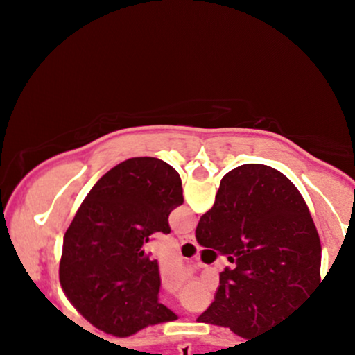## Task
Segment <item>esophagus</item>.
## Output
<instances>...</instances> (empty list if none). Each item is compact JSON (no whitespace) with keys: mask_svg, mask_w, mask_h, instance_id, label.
<instances>
[{"mask_svg":"<svg viewBox=\"0 0 355 355\" xmlns=\"http://www.w3.org/2000/svg\"><path fill=\"white\" fill-rule=\"evenodd\" d=\"M182 242H189V243H197V240H195V235L193 234H187V235H182L180 237Z\"/></svg>","mask_w":355,"mask_h":355,"instance_id":"esophagus-1","label":"esophagus"}]
</instances>
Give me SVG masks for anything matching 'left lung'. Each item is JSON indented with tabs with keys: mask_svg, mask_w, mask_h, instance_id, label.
I'll list each match as a JSON object with an SVG mask.
<instances>
[{
	"mask_svg": "<svg viewBox=\"0 0 355 355\" xmlns=\"http://www.w3.org/2000/svg\"><path fill=\"white\" fill-rule=\"evenodd\" d=\"M183 203L182 180L164 160L137 157L95 183L63 240L60 284L73 307L100 331L128 337L177 320L158 302V262L144 250Z\"/></svg>",
	"mask_w": 355,
	"mask_h": 355,
	"instance_id": "1",
	"label": "left lung"
}]
</instances>
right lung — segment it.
Listing matches in <instances>:
<instances>
[{"label":"right lung","instance_id":"add662e5","mask_svg":"<svg viewBox=\"0 0 355 355\" xmlns=\"http://www.w3.org/2000/svg\"><path fill=\"white\" fill-rule=\"evenodd\" d=\"M197 242L230 257L215 300L198 322L243 339L282 324L319 291L320 239L295 185L267 165L247 164L220 182Z\"/></svg>","mask_w":355,"mask_h":355}]
</instances>
